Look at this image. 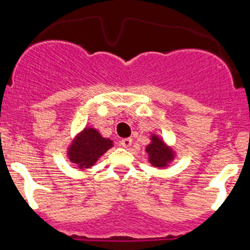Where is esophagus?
<instances>
[{
    "label": "esophagus",
    "instance_id": "obj_1",
    "mask_svg": "<svg viewBox=\"0 0 250 250\" xmlns=\"http://www.w3.org/2000/svg\"><path fill=\"white\" fill-rule=\"evenodd\" d=\"M121 145L123 147H129L132 145V139L130 138H125V139L121 140Z\"/></svg>",
    "mask_w": 250,
    "mask_h": 250
}]
</instances>
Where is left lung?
I'll list each match as a JSON object with an SVG mask.
<instances>
[{"instance_id":"1","label":"left lung","mask_w":250,"mask_h":250,"mask_svg":"<svg viewBox=\"0 0 250 250\" xmlns=\"http://www.w3.org/2000/svg\"><path fill=\"white\" fill-rule=\"evenodd\" d=\"M146 152L149 154L150 164L155 167H165L173 159L172 150L167 147L156 135L151 137V144L147 145Z\"/></svg>"}]
</instances>
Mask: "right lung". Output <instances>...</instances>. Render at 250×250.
<instances>
[{"label": "right lung", "mask_w": 250, "mask_h": 250, "mask_svg": "<svg viewBox=\"0 0 250 250\" xmlns=\"http://www.w3.org/2000/svg\"><path fill=\"white\" fill-rule=\"evenodd\" d=\"M111 146L110 139L101 137L94 128H85L69 146V160L78 165L79 168H89Z\"/></svg>", "instance_id": "1"}]
</instances>
